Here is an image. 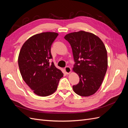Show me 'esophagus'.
I'll return each instance as SVG.
<instances>
[{"mask_svg": "<svg viewBox=\"0 0 128 128\" xmlns=\"http://www.w3.org/2000/svg\"><path fill=\"white\" fill-rule=\"evenodd\" d=\"M64 71L67 74H70L71 72L72 69L69 67H66L64 68Z\"/></svg>", "mask_w": 128, "mask_h": 128, "instance_id": "34e87169", "label": "esophagus"}]
</instances>
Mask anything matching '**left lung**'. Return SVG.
I'll list each match as a JSON object with an SVG mask.
<instances>
[{
    "label": "left lung",
    "instance_id": "8db88e82",
    "mask_svg": "<svg viewBox=\"0 0 128 128\" xmlns=\"http://www.w3.org/2000/svg\"><path fill=\"white\" fill-rule=\"evenodd\" d=\"M64 38L71 45L76 62L72 71L80 77L79 83L72 86L74 91L82 96L93 95L101 86L107 69L105 46L97 36L82 30Z\"/></svg>",
    "mask_w": 128,
    "mask_h": 128
}]
</instances>
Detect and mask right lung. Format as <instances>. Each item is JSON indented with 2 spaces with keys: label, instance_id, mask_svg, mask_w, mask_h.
Instances as JSON below:
<instances>
[{
  "label": "right lung",
  "instance_id": "obj_1",
  "mask_svg": "<svg viewBox=\"0 0 128 128\" xmlns=\"http://www.w3.org/2000/svg\"><path fill=\"white\" fill-rule=\"evenodd\" d=\"M58 36L54 32L34 34L24 42L19 53L18 64L22 78L39 96L53 94L64 76L53 62H50L51 45Z\"/></svg>",
  "mask_w": 128,
  "mask_h": 128
}]
</instances>
